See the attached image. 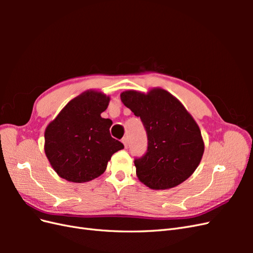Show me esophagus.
<instances>
[{"label": "esophagus", "instance_id": "obj_1", "mask_svg": "<svg viewBox=\"0 0 253 253\" xmlns=\"http://www.w3.org/2000/svg\"><path fill=\"white\" fill-rule=\"evenodd\" d=\"M122 142H124V144H125V147H126V148H127V143H128V140H127V137H124V138H122Z\"/></svg>", "mask_w": 253, "mask_h": 253}]
</instances>
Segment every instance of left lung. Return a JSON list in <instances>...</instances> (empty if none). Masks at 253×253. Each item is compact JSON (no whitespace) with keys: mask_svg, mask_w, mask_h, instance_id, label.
<instances>
[{"mask_svg":"<svg viewBox=\"0 0 253 253\" xmlns=\"http://www.w3.org/2000/svg\"><path fill=\"white\" fill-rule=\"evenodd\" d=\"M121 101L140 117L148 137L147 152L136 157L137 176L151 189H170L189 178L204 154L201 129L177 99L162 88L144 95L121 94Z\"/></svg>","mask_w":253,"mask_h":253,"instance_id":"left-lung-1","label":"left lung"}]
</instances>
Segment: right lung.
<instances>
[{"mask_svg": "<svg viewBox=\"0 0 253 253\" xmlns=\"http://www.w3.org/2000/svg\"><path fill=\"white\" fill-rule=\"evenodd\" d=\"M110 98L85 91L68 102L45 129V154L59 176L85 182L100 176L125 145L110 134L111 119L100 116Z\"/></svg>", "mask_w": 253, "mask_h": 253, "instance_id": "obj_1", "label": "right lung"}]
</instances>
